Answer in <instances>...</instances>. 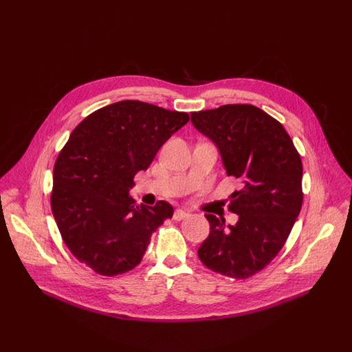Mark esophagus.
I'll return each mask as SVG.
<instances>
[{"label": "esophagus", "instance_id": "obj_1", "mask_svg": "<svg viewBox=\"0 0 352 352\" xmlns=\"http://www.w3.org/2000/svg\"><path fill=\"white\" fill-rule=\"evenodd\" d=\"M186 216H188V212L184 211V210H177V211L174 212L173 219H174L175 221H181V220L185 219Z\"/></svg>", "mask_w": 352, "mask_h": 352}]
</instances>
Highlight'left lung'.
Segmentation results:
<instances>
[{"instance_id": "left-lung-1", "label": "left lung", "mask_w": 352, "mask_h": 352, "mask_svg": "<svg viewBox=\"0 0 352 352\" xmlns=\"http://www.w3.org/2000/svg\"><path fill=\"white\" fill-rule=\"evenodd\" d=\"M192 122L217 145L227 175L243 181L228 204L239 220L226 227L207 213L211 230L197 254L213 272L252 278L278 256L302 208L300 155L280 122L253 104L193 111Z\"/></svg>"}]
</instances>
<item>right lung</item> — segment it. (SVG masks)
<instances>
[{
    "instance_id": "add662e5",
    "label": "right lung",
    "mask_w": 352,
    "mask_h": 352,
    "mask_svg": "<svg viewBox=\"0 0 352 352\" xmlns=\"http://www.w3.org/2000/svg\"><path fill=\"white\" fill-rule=\"evenodd\" d=\"M188 121L184 111L121 100L74 128L54 164L50 204L76 260L109 278L140 264L152 234L174 211L163 200L136 206L129 189Z\"/></svg>"
}]
</instances>
